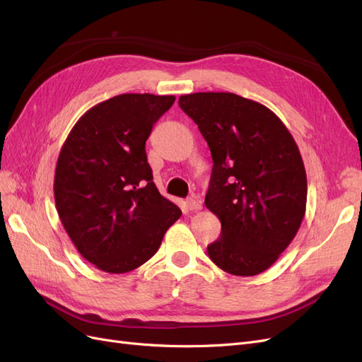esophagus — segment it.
Returning <instances> with one entry per match:
<instances>
[{"label": "esophagus", "instance_id": "esophagus-1", "mask_svg": "<svg viewBox=\"0 0 362 362\" xmlns=\"http://www.w3.org/2000/svg\"><path fill=\"white\" fill-rule=\"evenodd\" d=\"M187 206L189 211H199L202 209V200L199 197H195V195H191V197L187 200Z\"/></svg>", "mask_w": 362, "mask_h": 362}]
</instances>
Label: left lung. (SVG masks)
<instances>
[{
  "instance_id": "1",
  "label": "left lung",
  "mask_w": 362,
  "mask_h": 362,
  "mask_svg": "<svg viewBox=\"0 0 362 362\" xmlns=\"http://www.w3.org/2000/svg\"><path fill=\"white\" fill-rule=\"evenodd\" d=\"M211 148L204 204L221 221L208 245L212 262L233 276H256L291 244L306 211L305 165L274 112L232 92L179 98Z\"/></svg>"
}]
</instances>
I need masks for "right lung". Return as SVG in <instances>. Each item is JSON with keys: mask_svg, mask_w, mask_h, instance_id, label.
Listing matches in <instances>:
<instances>
[{"mask_svg": "<svg viewBox=\"0 0 362 362\" xmlns=\"http://www.w3.org/2000/svg\"><path fill=\"white\" fill-rule=\"evenodd\" d=\"M174 95L121 94L90 107L62 146L54 200L59 218L86 261L127 273L159 250L182 211L153 182L146 141Z\"/></svg>", "mask_w": 362, "mask_h": 362, "instance_id": "obj_1", "label": "right lung"}]
</instances>
